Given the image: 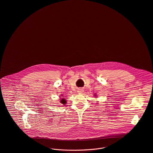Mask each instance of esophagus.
<instances>
[{
	"label": "esophagus",
	"mask_w": 153,
	"mask_h": 153,
	"mask_svg": "<svg viewBox=\"0 0 153 153\" xmlns=\"http://www.w3.org/2000/svg\"><path fill=\"white\" fill-rule=\"evenodd\" d=\"M83 92V89H79V90L78 91V92H79V93H82Z\"/></svg>",
	"instance_id": "34e87169"
}]
</instances>
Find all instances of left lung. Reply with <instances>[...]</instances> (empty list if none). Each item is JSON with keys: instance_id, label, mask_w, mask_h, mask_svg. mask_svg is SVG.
I'll list each match as a JSON object with an SVG mask.
<instances>
[{"instance_id": "1", "label": "left lung", "mask_w": 153, "mask_h": 153, "mask_svg": "<svg viewBox=\"0 0 153 153\" xmlns=\"http://www.w3.org/2000/svg\"><path fill=\"white\" fill-rule=\"evenodd\" d=\"M94 96H96V95H94Z\"/></svg>"}]
</instances>
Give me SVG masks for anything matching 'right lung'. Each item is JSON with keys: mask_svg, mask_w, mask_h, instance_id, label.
Listing matches in <instances>:
<instances>
[{"mask_svg": "<svg viewBox=\"0 0 153 153\" xmlns=\"http://www.w3.org/2000/svg\"><path fill=\"white\" fill-rule=\"evenodd\" d=\"M66 100H65V99H62L61 100V101H60V102H61V104H63L64 105H65V104H66Z\"/></svg>", "mask_w": 153, "mask_h": 153, "instance_id": "add662e5", "label": "right lung"}]
</instances>
